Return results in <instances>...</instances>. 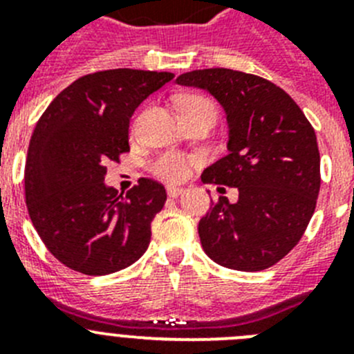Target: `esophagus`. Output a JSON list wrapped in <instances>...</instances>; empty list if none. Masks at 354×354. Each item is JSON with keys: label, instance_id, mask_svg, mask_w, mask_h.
<instances>
[{"label": "esophagus", "instance_id": "obj_1", "mask_svg": "<svg viewBox=\"0 0 354 354\" xmlns=\"http://www.w3.org/2000/svg\"><path fill=\"white\" fill-rule=\"evenodd\" d=\"M167 193H168V196H170V198H177V196H180L184 193V187H180V186H167Z\"/></svg>", "mask_w": 354, "mask_h": 354}]
</instances>
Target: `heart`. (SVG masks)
Masks as SVG:
<instances>
[{
  "instance_id": "b5f03b06",
  "label": "heart",
  "mask_w": 354,
  "mask_h": 354,
  "mask_svg": "<svg viewBox=\"0 0 354 354\" xmlns=\"http://www.w3.org/2000/svg\"><path fill=\"white\" fill-rule=\"evenodd\" d=\"M207 106H211V102L200 95H184L180 97L179 101L180 115L200 108H207ZM193 162H195V158L183 154V152H165V154H159L154 161L150 162V170L161 179L183 180Z\"/></svg>"
}]
</instances>
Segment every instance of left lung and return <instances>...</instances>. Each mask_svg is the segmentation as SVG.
I'll return each mask as SVG.
<instances>
[{
	"label": "left lung",
	"instance_id": "obj_1",
	"mask_svg": "<svg viewBox=\"0 0 354 354\" xmlns=\"http://www.w3.org/2000/svg\"><path fill=\"white\" fill-rule=\"evenodd\" d=\"M177 84L207 90L223 106L228 154L205 168L202 183L239 192L234 204L220 196L200 220L202 248L230 270H268L298 245L315 211L321 158L314 127L264 77L204 68L180 74Z\"/></svg>",
	"mask_w": 354,
	"mask_h": 354
}]
</instances>
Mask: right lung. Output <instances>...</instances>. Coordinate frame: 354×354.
<instances>
[{"label": "right lung", "mask_w": 354, "mask_h": 354, "mask_svg": "<svg viewBox=\"0 0 354 354\" xmlns=\"http://www.w3.org/2000/svg\"><path fill=\"white\" fill-rule=\"evenodd\" d=\"M171 72L113 68L86 74L53 99L28 147L24 195L49 252L77 273L109 274L142 257L167 202L140 179L126 196L104 184L106 165L129 152V120Z\"/></svg>", "instance_id": "1"}]
</instances>
